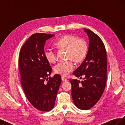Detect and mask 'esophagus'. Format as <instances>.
Listing matches in <instances>:
<instances>
[{"label": "esophagus", "mask_w": 125, "mask_h": 125, "mask_svg": "<svg viewBox=\"0 0 125 125\" xmlns=\"http://www.w3.org/2000/svg\"><path fill=\"white\" fill-rule=\"evenodd\" d=\"M62 81H67V79L66 78H64V77H62Z\"/></svg>", "instance_id": "esophagus-1"}]
</instances>
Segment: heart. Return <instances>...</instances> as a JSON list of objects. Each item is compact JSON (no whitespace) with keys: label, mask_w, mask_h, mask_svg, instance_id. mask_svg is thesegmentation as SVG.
<instances>
[{"label":"heart","mask_w":125,"mask_h":125,"mask_svg":"<svg viewBox=\"0 0 125 125\" xmlns=\"http://www.w3.org/2000/svg\"><path fill=\"white\" fill-rule=\"evenodd\" d=\"M55 46L59 50H67V58L73 59L76 62H80L85 58L88 50L86 42L78 39L73 35L68 34L60 37L54 42ZM45 58L50 63H54L57 59L56 52L52 48H47L45 51ZM74 68L71 60L60 62L54 67L57 73L65 76L73 71Z\"/></svg>","instance_id":"b5f03b06"}]
</instances>
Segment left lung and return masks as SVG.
<instances>
[{
	"label": "left lung",
	"instance_id": "obj_1",
	"mask_svg": "<svg viewBox=\"0 0 125 125\" xmlns=\"http://www.w3.org/2000/svg\"><path fill=\"white\" fill-rule=\"evenodd\" d=\"M89 37L88 52L81 65L73 72L76 77L84 75L83 80L71 79V95L75 106L83 110L92 107L99 101L107 79V55L100 37L90 30L84 29Z\"/></svg>",
	"mask_w": 125,
	"mask_h": 125
}]
</instances>
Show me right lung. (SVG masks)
<instances>
[{"mask_svg": "<svg viewBox=\"0 0 125 125\" xmlns=\"http://www.w3.org/2000/svg\"><path fill=\"white\" fill-rule=\"evenodd\" d=\"M54 36L45 33L34 34L22 46L19 54V65L22 88L31 104L43 112L50 111L54 107L62 82L61 77L58 74L48 78L52 68L45 58L44 48L46 41Z\"/></svg>", "mask_w": 125, "mask_h": 125, "instance_id": "right-lung-1", "label": "right lung"}]
</instances>
